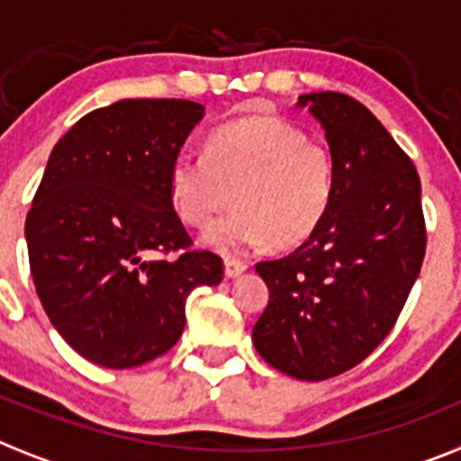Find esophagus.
Wrapping results in <instances>:
<instances>
[{
    "label": "esophagus",
    "instance_id": "esophagus-1",
    "mask_svg": "<svg viewBox=\"0 0 461 461\" xmlns=\"http://www.w3.org/2000/svg\"><path fill=\"white\" fill-rule=\"evenodd\" d=\"M223 269H226L228 278H238L240 274H244L249 269V265L244 260H238V258H226L223 260Z\"/></svg>",
    "mask_w": 461,
    "mask_h": 461
}]
</instances>
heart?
I'll return each instance as SVG.
<instances>
[{
    "label": "heart",
    "mask_w": 461,
    "mask_h": 461,
    "mask_svg": "<svg viewBox=\"0 0 461 461\" xmlns=\"http://www.w3.org/2000/svg\"><path fill=\"white\" fill-rule=\"evenodd\" d=\"M335 187L330 149L278 117L221 126L205 153L185 147L169 167L172 205L187 226H210L235 201L238 210L205 233L223 253L303 242L330 210Z\"/></svg>",
    "instance_id": "heart-1"
}]
</instances>
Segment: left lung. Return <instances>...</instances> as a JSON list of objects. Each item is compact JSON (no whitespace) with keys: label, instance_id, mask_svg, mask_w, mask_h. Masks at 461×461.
Instances as JSON below:
<instances>
[{"label":"left lung","instance_id":"left-lung-1","mask_svg":"<svg viewBox=\"0 0 461 461\" xmlns=\"http://www.w3.org/2000/svg\"><path fill=\"white\" fill-rule=\"evenodd\" d=\"M326 131L337 165L330 210L296 251L258 262L269 305L253 344L274 369L328 380L389 335L425 256L414 162L374 113L341 92L299 96Z\"/></svg>","mask_w":461,"mask_h":461}]
</instances>
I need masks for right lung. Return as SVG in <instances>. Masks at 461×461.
<instances>
[{"label":"right lung","mask_w":461,"mask_h":461,"mask_svg":"<svg viewBox=\"0 0 461 461\" xmlns=\"http://www.w3.org/2000/svg\"><path fill=\"white\" fill-rule=\"evenodd\" d=\"M201 117L187 99H124L51 151L26 214L31 276L60 337L95 365L167 353L192 289L221 283V258L192 249L169 196V167Z\"/></svg>","instance_id":"1"}]
</instances>
